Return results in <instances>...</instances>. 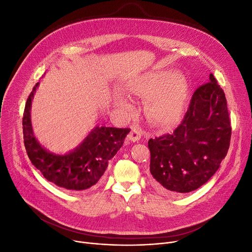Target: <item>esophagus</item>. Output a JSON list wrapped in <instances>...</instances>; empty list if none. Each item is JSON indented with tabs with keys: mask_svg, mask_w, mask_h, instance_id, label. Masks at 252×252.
I'll list each match as a JSON object with an SVG mask.
<instances>
[{
	"mask_svg": "<svg viewBox=\"0 0 252 252\" xmlns=\"http://www.w3.org/2000/svg\"><path fill=\"white\" fill-rule=\"evenodd\" d=\"M142 135H143L142 128L139 127V126H131L130 133L128 134L127 138H128V140L131 141V142H137V141H139V140L141 139Z\"/></svg>",
	"mask_w": 252,
	"mask_h": 252,
	"instance_id": "obj_1",
	"label": "esophagus"
}]
</instances>
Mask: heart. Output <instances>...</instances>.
I'll return each mask as SVG.
<instances>
[{"instance_id": "heart-1", "label": "heart", "mask_w": 252, "mask_h": 252, "mask_svg": "<svg viewBox=\"0 0 252 252\" xmlns=\"http://www.w3.org/2000/svg\"><path fill=\"white\" fill-rule=\"evenodd\" d=\"M175 73H154L149 75L143 84V92L152 96L161 92L150 102L148 115L156 125L169 126L178 123L183 116L187 99L188 85L183 76L176 79ZM118 105L126 108L125 98H118Z\"/></svg>"}]
</instances>
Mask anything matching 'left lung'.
<instances>
[{"label": "left lung", "mask_w": 252, "mask_h": 252, "mask_svg": "<svg viewBox=\"0 0 252 252\" xmlns=\"http://www.w3.org/2000/svg\"><path fill=\"white\" fill-rule=\"evenodd\" d=\"M231 134L226 96L211 73L173 133L148 141L153 187L167 195L201 187L226 157Z\"/></svg>", "instance_id": "8db88e82"}]
</instances>
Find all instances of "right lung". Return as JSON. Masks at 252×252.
<instances>
[{
	"instance_id": "add662e5",
	"label": "right lung",
	"mask_w": 252,
	"mask_h": 252,
	"mask_svg": "<svg viewBox=\"0 0 252 252\" xmlns=\"http://www.w3.org/2000/svg\"><path fill=\"white\" fill-rule=\"evenodd\" d=\"M38 83L25 104L22 126L26 153L32 163L51 183L70 191H82L98 183L108 161L123 146L129 128L97 126L77 148L65 155H56L43 148L33 136L31 107Z\"/></svg>"
}]
</instances>
